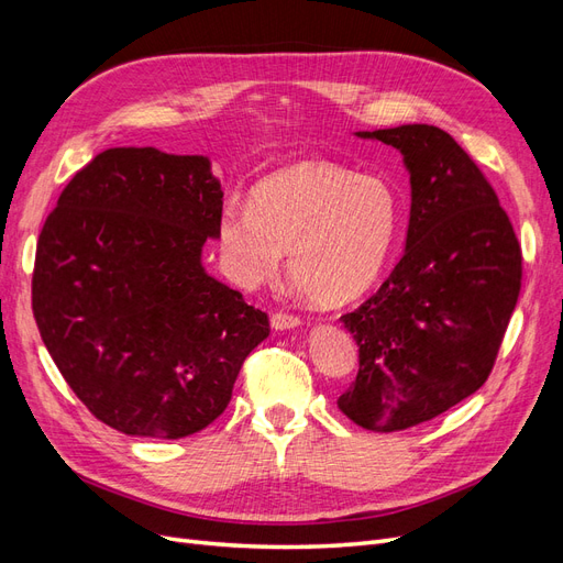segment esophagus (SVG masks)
Returning a JSON list of instances; mask_svg holds the SVG:
<instances>
[{
	"label": "esophagus",
	"instance_id": "esophagus-1",
	"mask_svg": "<svg viewBox=\"0 0 563 563\" xmlns=\"http://www.w3.org/2000/svg\"><path fill=\"white\" fill-rule=\"evenodd\" d=\"M269 323H272V329L286 331V329H296V327H300V317H296V314H288V312H275V314L269 317Z\"/></svg>",
	"mask_w": 563,
	"mask_h": 563
}]
</instances>
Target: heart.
<instances>
[{
  "mask_svg": "<svg viewBox=\"0 0 563 563\" xmlns=\"http://www.w3.org/2000/svg\"><path fill=\"white\" fill-rule=\"evenodd\" d=\"M395 230L397 197L380 178L302 162L255 185L249 207L225 201L218 249L242 286L267 282L288 251V272L305 296L343 305L376 282Z\"/></svg>",
  "mask_w": 563,
  "mask_h": 563,
  "instance_id": "heart-1",
  "label": "heart"
}]
</instances>
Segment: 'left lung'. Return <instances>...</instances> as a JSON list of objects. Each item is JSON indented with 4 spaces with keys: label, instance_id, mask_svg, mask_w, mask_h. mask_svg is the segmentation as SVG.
I'll list each match as a JSON object with an SVG mask.
<instances>
[{
    "label": "left lung",
    "instance_id": "1",
    "mask_svg": "<svg viewBox=\"0 0 563 563\" xmlns=\"http://www.w3.org/2000/svg\"><path fill=\"white\" fill-rule=\"evenodd\" d=\"M397 147L411 174L406 249L391 275L340 317L360 371L338 399L352 422L397 432L479 389L521 288V246L482 168L430 124L360 131Z\"/></svg>",
    "mask_w": 563,
    "mask_h": 563
}]
</instances>
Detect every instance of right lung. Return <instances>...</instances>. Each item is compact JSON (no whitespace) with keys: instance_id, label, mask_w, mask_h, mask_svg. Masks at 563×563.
Returning <instances> with one entry per match:
<instances>
[{"instance_id":"1","label":"right lung","mask_w":563,"mask_h":563,"mask_svg":"<svg viewBox=\"0 0 563 563\" xmlns=\"http://www.w3.org/2000/svg\"><path fill=\"white\" fill-rule=\"evenodd\" d=\"M223 190L201 155L110 147L40 232L32 312L79 401L131 437L180 439L225 411L263 310L207 275Z\"/></svg>"}]
</instances>
